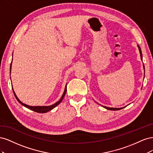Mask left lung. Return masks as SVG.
Returning a JSON list of instances; mask_svg holds the SVG:
<instances>
[{"label": "left lung", "mask_w": 153, "mask_h": 153, "mask_svg": "<svg viewBox=\"0 0 153 153\" xmlns=\"http://www.w3.org/2000/svg\"><path fill=\"white\" fill-rule=\"evenodd\" d=\"M138 48H139V51H140V57H141V59L142 60V51H141V49H140V47L139 46H138ZM143 68H144V69H145V68H144V66H143ZM145 71V70H144ZM103 107L104 108H106V109H108V110H121V109H122V108H110V107H106V106H103Z\"/></svg>", "instance_id": "obj_1"}]
</instances>
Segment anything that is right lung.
Masks as SVG:
<instances>
[{
  "label": "right lung",
  "instance_id": "add662e5",
  "mask_svg": "<svg viewBox=\"0 0 153 153\" xmlns=\"http://www.w3.org/2000/svg\"><path fill=\"white\" fill-rule=\"evenodd\" d=\"M11 66H10V72H11ZM13 93H14V94H15V96L16 99L17 100V101H18V102H19L20 104H22V105H24V106H25V107L28 108L30 109V110H33V111H34V112H38V113H46V112H48V111L51 110L52 109H53V108H55V106H57L61 102L62 99L64 98V96H65V94H66V93L67 87L66 86L65 90H64V93H63V94H62V97H61V98L60 99V100H59V101H57V102L55 103V104H53V105H50V106H31L27 105H25V104H24V103H23L22 102H21V101L19 100V99H18V98H17V96H16V95L15 94V92H14L13 89Z\"/></svg>",
  "mask_w": 153,
  "mask_h": 153
}]
</instances>
